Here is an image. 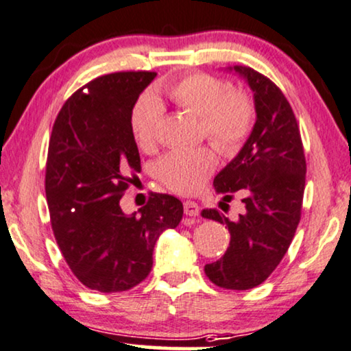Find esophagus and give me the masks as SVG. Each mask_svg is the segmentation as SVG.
<instances>
[{
    "label": "esophagus",
    "mask_w": 351,
    "mask_h": 351,
    "mask_svg": "<svg viewBox=\"0 0 351 351\" xmlns=\"http://www.w3.org/2000/svg\"><path fill=\"white\" fill-rule=\"evenodd\" d=\"M184 213L186 216H198L199 206L195 202H184Z\"/></svg>",
    "instance_id": "34e87169"
}]
</instances>
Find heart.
<instances>
[{"label": "heart", "instance_id": "b5f03b06", "mask_svg": "<svg viewBox=\"0 0 351 351\" xmlns=\"http://www.w3.org/2000/svg\"><path fill=\"white\" fill-rule=\"evenodd\" d=\"M165 93L177 106L202 119V135L224 156H235L252 134L256 106L243 90H235L230 82L206 72L180 77L165 85ZM165 116V108L153 95L136 99L130 112V129L140 148L148 149ZM217 166L213 149H174L159 158L154 174L172 192L192 195L198 192Z\"/></svg>", "mask_w": 351, "mask_h": 351}]
</instances>
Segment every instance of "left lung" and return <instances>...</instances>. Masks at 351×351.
<instances>
[{
	"label": "left lung",
	"instance_id": "left-lung-1",
	"mask_svg": "<svg viewBox=\"0 0 351 351\" xmlns=\"http://www.w3.org/2000/svg\"><path fill=\"white\" fill-rule=\"evenodd\" d=\"M234 71L252 86L256 122L239 156L216 176L215 189L224 202L242 197L245 211L229 221L216 208L203 209V217L230 230V247L204 272L222 289L248 290L272 274L292 243L302 219L306 159L297 117L279 86L248 66Z\"/></svg>",
	"mask_w": 351,
	"mask_h": 351
}]
</instances>
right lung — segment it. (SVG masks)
Instances as JSON below:
<instances>
[{"instance_id": "right-lung-1", "label": "right lung", "mask_w": 351, "mask_h": 351, "mask_svg": "<svg viewBox=\"0 0 351 351\" xmlns=\"http://www.w3.org/2000/svg\"><path fill=\"white\" fill-rule=\"evenodd\" d=\"M154 77H97L66 99L49 136L45 192L54 239L72 274L103 293L147 279L159 234L184 215L180 199L166 193L152 192L138 215H124L119 204L142 169L130 112Z\"/></svg>"}]
</instances>
